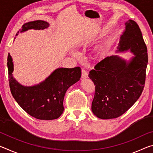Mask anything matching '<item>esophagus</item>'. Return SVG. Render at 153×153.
<instances>
[{
    "label": "esophagus",
    "instance_id": "obj_1",
    "mask_svg": "<svg viewBox=\"0 0 153 153\" xmlns=\"http://www.w3.org/2000/svg\"><path fill=\"white\" fill-rule=\"evenodd\" d=\"M88 77V72L84 70V69H82V78L84 79V78H87Z\"/></svg>",
    "mask_w": 153,
    "mask_h": 153
}]
</instances>
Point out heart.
I'll return each instance as SVG.
<instances>
[{
    "instance_id": "b5f03b06",
    "label": "heart",
    "mask_w": 153,
    "mask_h": 153,
    "mask_svg": "<svg viewBox=\"0 0 153 153\" xmlns=\"http://www.w3.org/2000/svg\"><path fill=\"white\" fill-rule=\"evenodd\" d=\"M71 55H73L74 56H75V57H78V56H79V53H78V52H77V51H72L71 52ZM103 54H104V53H103L102 52V53H100V55H102Z\"/></svg>"
}]
</instances>
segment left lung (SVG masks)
<instances>
[{"mask_svg": "<svg viewBox=\"0 0 153 153\" xmlns=\"http://www.w3.org/2000/svg\"><path fill=\"white\" fill-rule=\"evenodd\" d=\"M120 36L117 53L130 52L129 59L107 56L90 71L95 85L92 111L102 120L117 118L126 112L141 95L148 63L147 48L136 22L129 19Z\"/></svg>", "mask_w": 153, "mask_h": 153, "instance_id": "obj_1", "label": "left lung"}]
</instances>
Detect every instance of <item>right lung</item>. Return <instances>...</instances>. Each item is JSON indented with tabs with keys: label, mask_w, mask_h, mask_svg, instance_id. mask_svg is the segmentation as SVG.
Returning a JSON list of instances; mask_svg holds the SVG:
<instances>
[{
	"label": "right lung",
	"mask_w": 153,
	"mask_h": 153,
	"mask_svg": "<svg viewBox=\"0 0 153 153\" xmlns=\"http://www.w3.org/2000/svg\"><path fill=\"white\" fill-rule=\"evenodd\" d=\"M49 25L47 22L42 20L29 22L23 25L17 33L32 29L44 30ZM7 67L13 97L25 112L41 120H53L60 117L64 111L63 99L66 91L79 81L82 74L79 67L72 69L61 67L53 71L39 84L26 86L18 82L13 76L14 65L10 53L7 59Z\"/></svg>",
	"instance_id": "obj_1"
}]
</instances>
